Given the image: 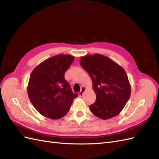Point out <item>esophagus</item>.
<instances>
[{"instance_id":"obj_1","label":"esophagus","mask_w":159,"mask_h":159,"mask_svg":"<svg viewBox=\"0 0 159 159\" xmlns=\"http://www.w3.org/2000/svg\"><path fill=\"white\" fill-rule=\"evenodd\" d=\"M85 89H85V88L84 87V86H83V87L81 88V91H80V92H79V95L80 96V97H81V96H82V95H83L84 93L85 92Z\"/></svg>"}]
</instances>
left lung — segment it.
<instances>
[{
	"label": "left lung",
	"instance_id": "left-lung-1",
	"mask_svg": "<svg viewBox=\"0 0 159 159\" xmlns=\"http://www.w3.org/2000/svg\"><path fill=\"white\" fill-rule=\"evenodd\" d=\"M80 65L88 72L96 94L91 113L102 119L114 117L125 106L131 95V85L125 71L102 54L81 57Z\"/></svg>",
	"mask_w": 159,
	"mask_h": 159
}]
</instances>
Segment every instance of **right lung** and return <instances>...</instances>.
<instances>
[{
	"label": "right lung",
	"mask_w": 159,
	"mask_h": 159,
	"mask_svg": "<svg viewBox=\"0 0 159 159\" xmlns=\"http://www.w3.org/2000/svg\"><path fill=\"white\" fill-rule=\"evenodd\" d=\"M74 57L59 54L46 60L34 69L28 85V95L33 106L43 116L63 117L69 111L74 93L64 74Z\"/></svg>",
	"instance_id": "obj_1"
}]
</instances>
